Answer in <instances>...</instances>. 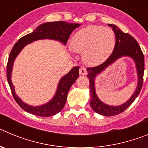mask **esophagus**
Here are the masks:
<instances>
[{
    "label": "esophagus",
    "mask_w": 148,
    "mask_h": 148,
    "mask_svg": "<svg viewBox=\"0 0 148 148\" xmlns=\"http://www.w3.org/2000/svg\"><path fill=\"white\" fill-rule=\"evenodd\" d=\"M79 73H80V75H87V70H86V68L81 67L79 69Z\"/></svg>",
    "instance_id": "esophagus-1"
}]
</instances>
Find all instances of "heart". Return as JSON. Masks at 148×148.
<instances>
[{
	"label": "heart",
	"mask_w": 148,
	"mask_h": 148,
	"mask_svg": "<svg viewBox=\"0 0 148 148\" xmlns=\"http://www.w3.org/2000/svg\"><path fill=\"white\" fill-rule=\"evenodd\" d=\"M116 44L115 32L103 26L90 25L73 35L71 48L83 53V60L90 66L99 65L110 57Z\"/></svg>",
	"instance_id": "obj_1"
}]
</instances>
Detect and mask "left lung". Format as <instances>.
<instances>
[{"label": "left lung", "mask_w": 148, "mask_h": 148, "mask_svg": "<svg viewBox=\"0 0 148 148\" xmlns=\"http://www.w3.org/2000/svg\"><path fill=\"white\" fill-rule=\"evenodd\" d=\"M113 28L116 35V44L112 54L109 58L106 60L101 64L92 67H87V70L88 75H87L90 81V104L92 109L95 113L105 116H113L119 115L129 108L130 104L134 101L136 97L140 93V91L143 85L144 70H145V57L141 49L140 46L138 45L133 36L128 33L123 32L119 27L113 24H108ZM130 56L135 61L137 65V71L138 72V86L134 94L129 100L122 106L113 107L109 106L101 103L97 97L95 91V85L94 78L96 75L103 71L106 67L113 62L116 59L121 56Z\"/></svg>", "instance_id": "8db88e82"}]
</instances>
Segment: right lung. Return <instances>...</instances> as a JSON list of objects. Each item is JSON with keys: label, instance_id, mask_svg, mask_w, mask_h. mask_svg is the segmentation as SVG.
<instances>
[{"label": "right lung", "instance_id": "right-lung-1", "mask_svg": "<svg viewBox=\"0 0 148 148\" xmlns=\"http://www.w3.org/2000/svg\"><path fill=\"white\" fill-rule=\"evenodd\" d=\"M80 26L78 23H70L65 21H55L43 23L39 26L33 32L24 35L21 38L15 43L12 49L9 56L7 65H6V77L13 98L23 110L27 111L31 114L40 117H48L57 114L64 108L66 101L67 94L70 87L75 83L79 76V66L73 67L66 75L63 77L59 82L58 90L55 97L47 104L39 107H32L23 103L16 95L14 90V87L11 82V73L14 60L18 54L21 52L23 47L27 44L32 42L34 40L39 39H55L58 40L64 44H66L68 41L72 32Z\"/></svg>", "mask_w": 148, "mask_h": 148}]
</instances>
